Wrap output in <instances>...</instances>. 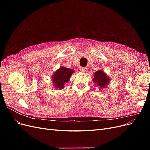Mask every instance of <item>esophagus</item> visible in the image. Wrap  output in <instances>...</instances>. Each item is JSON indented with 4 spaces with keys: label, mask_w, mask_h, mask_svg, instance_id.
I'll list each match as a JSON object with an SVG mask.
<instances>
[{
    "label": "esophagus",
    "mask_w": 150,
    "mask_h": 150,
    "mask_svg": "<svg viewBox=\"0 0 150 150\" xmlns=\"http://www.w3.org/2000/svg\"><path fill=\"white\" fill-rule=\"evenodd\" d=\"M79 71H81V72H86L87 71V68L85 67H81L80 69H79Z\"/></svg>",
    "instance_id": "esophagus-1"
}]
</instances>
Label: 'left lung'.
<instances>
[{
  "label": "left lung",
  "instance_id": "1",
  "mask_svg": "<svg viewBox=\"0 0 150 150\" xmlns=\"http://www.w3.org/2000/svg\"><path fill=\"white\" fill-rule=\"evenodd\" d=\"M93 81L99 89H104L110 83V79L103 70H99L94 73Z\"/></svg>",
  "mask_w": 150,
  "mask_h": 150
}]
</instances>
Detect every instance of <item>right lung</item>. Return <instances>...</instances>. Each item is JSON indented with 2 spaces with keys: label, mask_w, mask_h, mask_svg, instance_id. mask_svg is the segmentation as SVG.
<instances>
[{
  "label": "right lung",
  "mask_w": 150,
  "mask_h": 150,
  "mask_svg": "<svg viewBox=\"0 0 150 150\" xmlns=\"http://www.w3.org/2000/svg\"><path fill=\"white\" fill-rule=\"evenodd\" d=\"M74 72V69H68L64 66L57 69L52 77V81L55 88L60 89L64 88L65 84L68 83Z\"/></svg>",
  "instance_id": "right-lung-1"
}]
</instances>
